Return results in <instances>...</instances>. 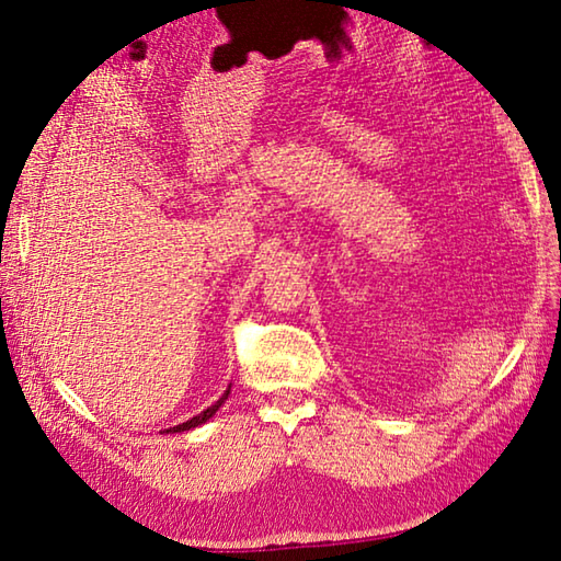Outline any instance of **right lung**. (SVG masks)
<instances>
[{"label": "right lung", "mask_w": 561, "mask_h": 561, "mask_svg": "<svg viewBox=\"0 0 561 561\" xmlns=\"http://www.w3.org/2000/svg\"><path fill=\"white\" fill-rule=\"evenodd\" d=\"M227 396H230V388H227V391L222 393V398L220 401H215L210 408H205L203 413H197L195 417H190L187 423H180V425H175V428H168V431H163V433H183V431H190V428H197V425H203V423H207L210 421V417L220 411V405L227 401Z\"/></svg>", "instance_id": "obj_1"}]
</instances>
